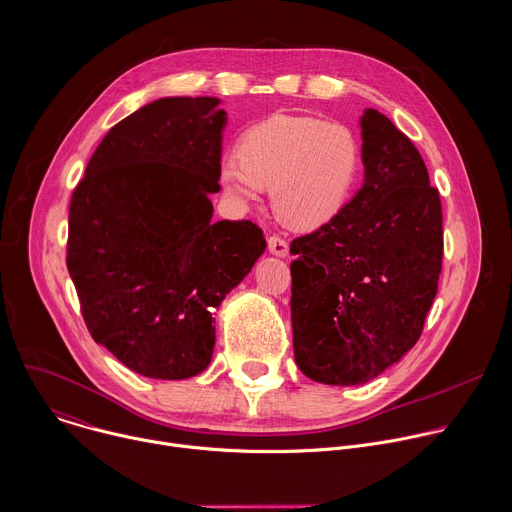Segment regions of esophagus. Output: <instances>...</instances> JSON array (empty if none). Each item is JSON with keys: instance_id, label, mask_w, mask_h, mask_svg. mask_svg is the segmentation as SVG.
<instances>
[{"instance_id": "1", "label": "esophagus", "mask_w": 512, "mask_h": 512, "mask_svg": "<svg viewBox=\"0 0 512 512\" xmlns=\"http://www.w3.org/2000/svg\"><path fill=\"white\" fill-rule=\"evenodd\" d=\"M267 247H269V253H273L275 257H287V253H289L287 241L283 237H279V235H271L267 239Z\"/></svg>"}]
</instances>
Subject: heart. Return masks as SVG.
Masks as SVG:
<instances>
[{
	"instance_id": "obj_1",
	"label": "heart",
	"mask_w": 512,
	"mask_h": 512,
	"mask_svg": "<svg viewBox=\"0 0 512 512\" xmlns=\"http://www.w3.org/2000/svg\"><path fill=\"white\" fill-rule=\"evenodd\" d=\"M360 168V146L350 128L311 116L275 114L249 126L239 154L219 166L225 195L257 203L273 187V205L285 223L315 229L346 205Z\"/></svg>"
}]
</instances>
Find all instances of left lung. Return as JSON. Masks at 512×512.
I'll return each mask as SVG.
<instances>
[{"instance_id":"left-lung-1","label":"left lung","mask_w":512,"mask_h":512,"mask_svg":"<svg viewBox=\"0 0 512 512\" xmlns=\"http://www.w3.org/2000/svg\"><path fill=\"white\" fill-rule=\"evenodd\" d=\"M360 128L362 189L291 243L295 362L329 386L366 384L416 346L442 271V205L420 152L374 108Z\"/></svg>"}]
</instances>
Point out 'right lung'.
Returning a JSON list of instances; mask_svg holds the SVG:
<instances>
[{"instance_id":"1","label":"right lung","mask_w":512,"mask_h":512,"mask_svg":"<svg viewBox=\"0 0 512 512\" xmlns=\"http://www.w3.org/2000/svg\"><path fill=\"white\" fill-rule=\"evenodd\" d=\"M160 98L120 120L72 193L66 265L94 342L132 372L185 380L213 358L215 311L267 243L213 223L227 112Z\"/></svg>"}]
</instances>
